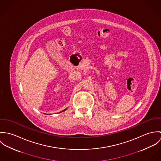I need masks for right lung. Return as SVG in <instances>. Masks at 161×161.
<instances>
[{"mask_svg": "<svg viewBox=\"0 0 161 161\" xmlns=\"http://www.w3.org/2000/svg\"><path fill=\"white\" fill-rule=\"evenodd\" d=\"M65 110H66V109H65V110H63V111H65ZM63 111H62V112H63Z\"/></svg>", "mask_w": 161, "mask_h": 161, "instance_id": "obj_1", "label": "right lung"}]
</instances>
